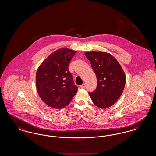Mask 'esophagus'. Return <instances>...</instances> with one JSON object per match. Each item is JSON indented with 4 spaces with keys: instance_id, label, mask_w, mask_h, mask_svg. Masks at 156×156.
I'll return each instance as SVG.
<instances>
[{
    "instance_id": "obj_1",
    "label": "esophagus",
    "mask_w": 156,
    "mask_h": 156,
    "mask_svg": "<svg viewBox=\"0 0 156 156\" xmlns=\"http://www.w3.org/2000/svg\"><path fill=\"white\" fill-rule=\"evenodd\" d=\"M85 86H86L85 83H83V84H82V85L80 86V87H81V88H84V87H85Z\"/></svg>"
}]
</instances>
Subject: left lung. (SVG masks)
Segmentation results:
<instances>
[{
    "instance_id": "left-lung-1",
    "label": "left lung",
    "mask_w": 156,
    "mask_h": 156,
    "mask_svg": "<svg viewBox=\"0 0 156 156\" xmlns=\"http://www.w3.org/2000/svg\"><path fill=\"white\" fill-rule=\"evenodd\" d=\"M96 75V89L89 92L93 103L101 108L114 105L123 93L126 76L122 67L112 55L105 52L85 53Z\"/></svg>"
}]
</instances>
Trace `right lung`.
<instances>
[{
  "mask_svg": "<svg viewBox=\"0 0 156 156\" xmlns=\"http://www.w3.org/2000/svg\"><path fill=\"white\" fill-rule=\"evenodd\" d=\"M76 51L63 48L50 55L39 67L36 76L37 92L49 106L62 108L77 91L69 65Z\"/></svg>",
  "mask_w": 156,
  "mask_h": 156,
  "instance_id": "add662e5",
  "label": "right lung"
}]
</instances>
